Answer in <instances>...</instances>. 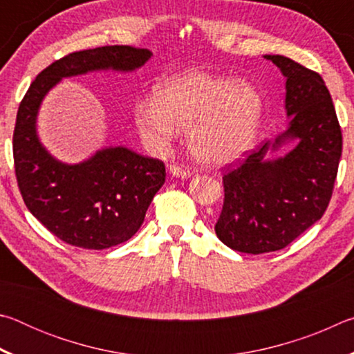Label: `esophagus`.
<instances>
[{
  "label": "esophagus",
  "instance_id": "1",
  "mask_svg": "<svg viewBox=\"0 0 354 354\" xmlns=\"http://www.w3.org/2000/svg\"><path fill=\"white\" fill-rule=\"evenodd\" d=\"M169 173L171 176H175V178H181V179H184V178H189L192 173H190V170H187V169H184V167H181V165H176V164H171V165H169Z\"/></svg>",
  "mask_w": 354,
  "mask_h": 354
}]
</instances>
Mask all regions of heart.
<instances>
[{
    "label": "heart",
    "instance_id": "obj_1",
    "mask_svg": "<svg viewBox=\"0 0 354 354\" xmlns=\"http://www.w3.org/2000/svg\"><path fill=\"white\" fill-rule=\"evenodd\" d=\"M262 112V97L253 84L187 71L159 82L153 103H137L134 122L156 149H165L178 129H187L190 154L203 165L223 167L253 147Z\"/></svg>",
    "mask_w": 354,
    "mask_h": 354
}]
</instances>
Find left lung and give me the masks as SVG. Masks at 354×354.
<instances>
[{"mask_svg":"<svg viewBox=\"0 0 354 354\" xmlns=\"http://www.w3.org/2000/svg\"><path fill=\"white\" fill-rule=\"evenodd\" d=\"M286 77L287 128L223 176L217 237L241 253L277 251L322 218L342 154V133L325 81L292 59L266 55ZM291 148L286 155L279 151Z\"/></svg>","mask_w":354,"mask_h":354,"instance_id":"8db88e82","label":"left lung"}]
</instances>
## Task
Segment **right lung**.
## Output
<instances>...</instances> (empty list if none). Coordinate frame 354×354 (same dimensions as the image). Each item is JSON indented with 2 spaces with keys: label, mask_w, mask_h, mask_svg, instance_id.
Instances as JSON below:
<instances>
[{
  "label": "right lung",
  "mask_w": 354,
  "mask_h": 354,
  "mask_svg": "<svg viewBox=\"0 0 354 354\" xmlns=\"http://www.w3.org/2000/svg\"><path fill=\"white\" fill-rule=\"evenodd\" d=\"M153 53L133 46H100L53 62L32 81L17 112L14 162L25 205L56 237L73 247L104 250L127 242L165 183L162 160L127 147H104L77 164L62 162L41 143V103L64 77L95 71L133 73Z\"/></svg>",
  "instance_id": "1"
}]
</instances>
